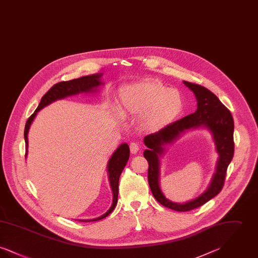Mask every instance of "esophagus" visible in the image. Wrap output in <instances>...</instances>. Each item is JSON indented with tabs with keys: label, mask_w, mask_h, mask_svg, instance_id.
Here are the masks:
<instances>
[{
	"label": "esophagus",
	"mask_w": 258,
	"mask_h": 258,
	"mask_svg": "<svg viewBox=\"0 0 258 258\" xmlns=\"http://www.w3.org/2000/svg\"><path fill=\"white\" fill-rule=\"evenodd\" d=\"M130 150H131L132 154H136L140 150V145L138 143L133 142L130 144Z\"/></svg>",
	"instance_id": "obj_1"
}]
</instances>
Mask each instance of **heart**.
Here are the masks:
<instances>
[{
	"mask_svg": "<svg viewBox=\"0 0 258 258\" xmlns=\"http://www.w3.org/2000/svg\"><path fill=\"white\" fill-rule=\"evenodd\" d=\"M119 97L121 112L123 115H141L140 125L147 132H157L168 125L184 108L181 93L157 80L125 86Z\"/></svg>",
	"mask_w": 258,
	"mask_h": 258,
	"instance_id": "heart-1",
	"label": "heart"
}]
</instances>
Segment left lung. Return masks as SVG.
I'll list each match as a JSON object with an SVG mask.
<instances>
[{"label":"left lung","mask_w":258,"mask_h":258,"mask_svg":"<svg viewBox=\"0 0 258 258\" xmlns=\"http://www.w3.org/2000/svg\"><path fill=\"white\" fill-rule=\"evenodd\" d=\"M183 82L196 95L197 111L144 137V143L148 148L144 151V158L149 163L148 182L152 194L162 206L178 212L198 208L221 192L227 167L234 155V122L230 111L207 88L186 81ZM200 126L207 127L213 135L220 156L217 170L208 190L200 197L183 205L172 203L164 197L158 184L159 157L164 151L163 146L171 143L185 130Z\"/></svg>","instance_id":"obj_1"}]
</instances>
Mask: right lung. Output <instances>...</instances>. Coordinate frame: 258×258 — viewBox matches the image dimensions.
<instances>
[{"instance_id": "add662e5", "label": "right lung", "mask_w": 258, "mask_h": 258, "mask_svg": "<svg viewBox=\"0 0 258 258\" xmlns=\"http://www.w3.org/2000/svg\"><path fill=\"white\" fill-rule=\"evenodd\" d=\"M101 75H102L101 74L87 75V76H83V77H80L77 79H73L70 81L59 82L50 88L49 91L41 98V100H40L37 109L35 111V113H33L26 122L24 131L26 156H27V150H28L29 128H30L31 123L34 121V118L36 117L37 112L57 99L67 98V97L74 96V95H78L80 93L96 92L97 88L102 84V82L100 81ZM128 158H130V147L126 143H123L112 155L110 160L108 161V165H107L111 188H112V192H113L112 206L104 215L96 218V219H93V220L82 221H96L102 220L111 214V212L116 207L117 201H118V192H119V179H120L121 173L123 171V169L128 160Z\"/></svg>"}]
</instances>
